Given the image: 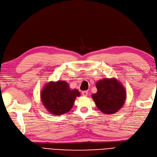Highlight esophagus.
Instances as JSON below:
<instances>
[{
	"mask_svg": "<svg viewBox=\"0 0 157 157\" xmlns=\"http://www.w3.org/2000/svg\"><path fill=\"white\" fill-rule=\"evenodd\" d=\"M82 94L83 96H87L88 92H87V91H83Z\"/></svg>",
	"mask_w": 157,
	"mask_h": 157,
	"instance_id": "34e87169",
	"label": "esophagus"
}]
</instances>
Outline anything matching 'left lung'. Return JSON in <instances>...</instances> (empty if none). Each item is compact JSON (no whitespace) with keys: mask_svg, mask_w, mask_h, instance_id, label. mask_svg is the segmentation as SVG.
Segmentation results:
<instances>
[{"mask_svg":"<svg viewBox=\"0 0 157 157\" xmlns=\"http://www.w3.org/2000/svg\"><path fill=\"white\" fill-rule=\"evenodd\" d=\"M98 92L92 95L98 109L105 114H113L124 105L126 91L117 79L105 78L96 83Z\"/></svg>","mask_w":157,"mask_h":157,"instance_id":"1","label":"left lung"}]
</instances>
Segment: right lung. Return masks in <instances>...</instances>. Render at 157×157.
I'll list each match as a JSON object with an SVG mask.
<instances>
[{
  "mask_svg": "<svg viewBox=\"0 0 157 157\" xmlns=\"http://www.w3.org/2000/svg\"><path fill=\"white\" fill-rule=\"evenodd\" d=\"M80 93L77 90H72L64 81L50 82L43 88L41 99L46 109L55 115H61L69 111L75 99Z\"/></svg>",
  "mask_w": 157,
  "mask_h": 157,
  "instance_id": "right-lung-1",
  "label": "right lung"
}]
</instances>
